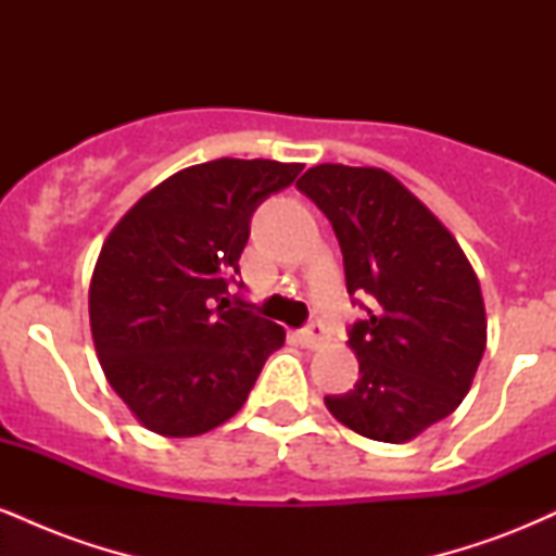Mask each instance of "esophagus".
<instances>
[{"label":"esophagus","instance_id":"1","mask_svg":"<svg viewBox=\"0 0 556 556\" xmlns=\"http://www.w3.org/2000/svg\"><path fill=\"white\" fill-rule=\"evenodd\" d=\"M300 340H303V344L305 348H318V344H321L324 340H327V334H324V327L321 324H308V327H305L303 331H300Z\"/></svg>","mask_w":556,"mask_h":556}]
</instances>
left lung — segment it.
Instances as JSON below:
<instances>
[{
	"label": "left lung",
	"instance_id": "1",
	"mask_svg": "<svg viewBox=\"0 0 556 556\" xmlns=\"http://www.w3.org/2000/svg\"><path fill=\"white\" fill-rule=\"evenodd\" d=\"M331 222L350 295L361 379L324 405L376 442L402 444L450 416L486 350L481 285L460 242L384 169L318 164L298 180Z\"/></svg>",
	"mask_w": 556,
	"mask_h": 556
}]
</instances>
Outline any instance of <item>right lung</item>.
Returning <instances> with one entry per match:
<instances>
[{"mask_svg": "<svg viewBox=\"0 0 556 556\" xmlns=\"http://www.w3.org/2000/svg\"><path fill=\"white\" fill-rule=\"evenodd\" d=\"M303 164L216 159L159 182L101 245L88 290L106 381L149 431L198 437L245 405L285 329L227 287L251 216ZM242 285V282H240Z\"/></svg>", "mask_w": 556, "mask_h": 556, "instance_id": "1", "label": "right lung"}]
</instances>
